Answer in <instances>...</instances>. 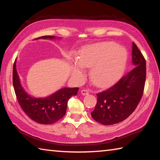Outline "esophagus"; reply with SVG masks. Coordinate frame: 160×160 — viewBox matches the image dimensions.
<instances>
[{
  "instance_id": "34e87169",
  "label": "esophagus",
  "mask_w": 160,
  "mask_h": 160,
  "mask_svg": "<svg viewBox=\"0 0 160 160\" xmlns=\"http://www.w3.org/2000/svg\"><path fill=\"white\" fill-rule=\"evenodd\" d=\"M81 94H82V95H88V94H89V91L88 90H81Z\"/></svg>"
}]
</instances>
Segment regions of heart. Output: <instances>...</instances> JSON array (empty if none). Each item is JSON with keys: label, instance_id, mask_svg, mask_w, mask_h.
I'll use <instances>...</instances> for the list:
<instances>
[{"label": "heart", "instance_id": "1", "mask_svg": "<svg viewBox=\"0 0 160 160\" xmlns=\"http://www.w3.org/2000/svg\"><path fill=\"white\" fill-rule=\"evenodd\" d=\"M125 48L113 42H103L82 50L79 54L78 63L74 64L72 75L80 77L82 67L92 68L90 77L97 86L106 88L114 84L122 76L127 63Z\"/></svg>", "mask_w": 160, "mask_h": 160}]
</instances>
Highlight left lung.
Listing matches in <instances>:
<instances>
[{
	"label": "left lung",
	"instance_id": "obj_1",
	"mask_svg": "<svg viewBox=\"0 0 160 160\" xmlns=\"http://www.w3.org/2000/svg\"><path fill=\"white\" fill-rule=\"evenodd\" d=\"M132 48L133 69L114 85L97 94V104L91 116L102 125H113L125 120L136 109L142 98L146 79V61L134 42Z\"/></svg>",
	"mask_w": 160,
	"mask_h": 160
}]
</instances>
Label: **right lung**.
<instances>
[{"instance_id":"1","label":"right lung","mask_w":160,"mask_h":160,"mask_svg":"<svg viewBox=\"0 0 160 160\" xmlns=\"http://www.w3.org/2000/svg\"><path fill=\"white\" fill-rule=\"evenodd\" d=\"M54 36H43L38 39H54ZM12 84L16 97L22 109L32 121L40 124H52L66 114L68 101L75 96L78 88H65L45 98H34L22 87L15 61L12 70Z\"/></svg>"}]
</instances>
